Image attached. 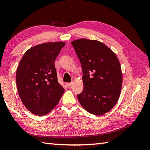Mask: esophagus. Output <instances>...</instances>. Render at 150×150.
<instances>
[{
	"label": "esophagus",
	"mask_w": 150,
	"mask_h": 150,
	"mask_svg": "<svg viewBox=\"0 0 150 150\" xmlns=\"http://www.w3.org/2000/svg\"><path fill=\"white\" fill-rule=\"evenodd\" d=\"M72 84H73V82H68V83H66V86H68V87H70L72 85Z\"/></svg>",
	"instance_id": "1"
}]
</instances>
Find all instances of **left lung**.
<instances>
[{
  "mask_svg": "<svg viewBox=\"0 0 150 150\" xmlns=\"http://www.w3.org/2000/svg\"><path fill=\"white\" fill-rule=\"evenodd\" d=\"M80 60L84 88L77 95L79 103L95 115L106 113L119 99L122 84L117 57L104 44L81 39L71 42Z\"/></svg>",
  "mask_w": 150,
  "mask_h": 150,
  "instance_id": "obj_1",
  "label": "left lung"
}]
</instances>
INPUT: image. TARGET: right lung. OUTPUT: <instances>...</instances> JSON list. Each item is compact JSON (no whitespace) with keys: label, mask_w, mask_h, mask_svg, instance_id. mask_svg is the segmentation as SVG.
Segmentation results:
<instances>
[{"label":"right lung","mask_w":150,"mask_h":150,"mask_svg":"<svg viewBox=\"0 0 150 150\" xmlns=\"http://www.w3.org/2000/svg\"><path fill=\"white\" fill-rule=\"evenodd\" d=\"M65 43L39 44L24 54L16 73V83L22 103L31 113L42 116L58 104L63 87L57 79L55 61Z\"/></svg>","instance_id":"obj_1"}]
</instances>
